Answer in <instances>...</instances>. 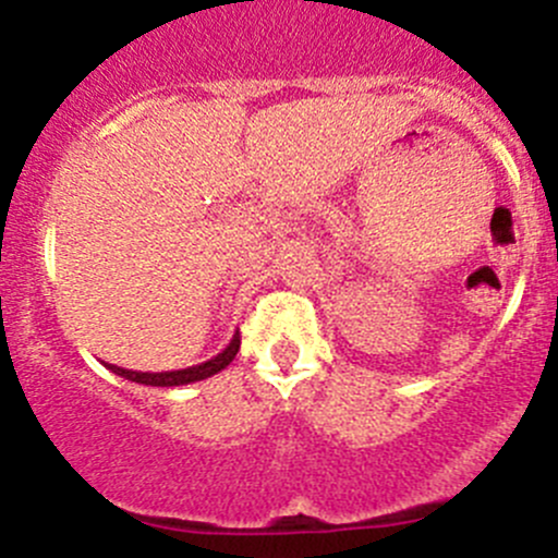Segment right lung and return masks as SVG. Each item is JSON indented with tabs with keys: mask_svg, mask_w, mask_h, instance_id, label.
<instances>
[{
	"mask_svg": "<svg viewBox=\"0 0 558 558\" xmlns=\"http://www.w3.org/2000/svg\"><path fill=\"white\" fill-rule=\"evenodd\" d=\"M240 351V331L232 337L227 348H223L218 356L207 359V362L194 364V367H185V369H172V373H137V369H123L116 367V364H107V369H112L116 375L121 378L132 380V384H143V386H185V384H196V380H205L210 375L221 373L232 364V359L238 356Z\"/></svg>",
	"mask_w": 558,
	"mask_h": 558,
	"instance_id": "1",
	"label": "right lung"
}]
</instances>
